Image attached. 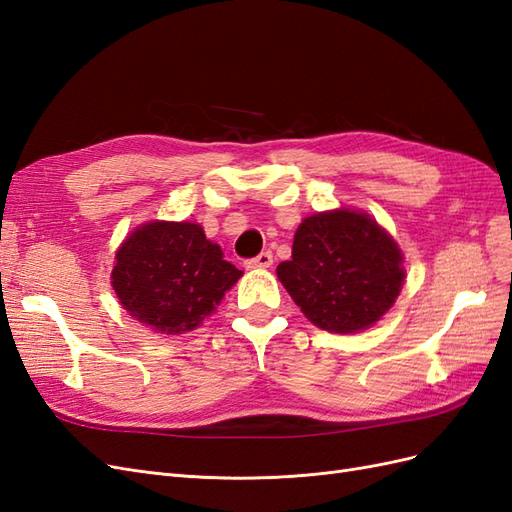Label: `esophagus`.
Instances as JSON below:
<instances>
[{
  "label": "esophagus",
  "mask_w": 512,
  "mask_h": 512,
  "mask_svg": "<svg viewBox=\"0 0 512 512\" xmlns=\"http://www.w3.org/2000/svg\"><path fill=\"white\" fill-rule=\"evenodd\" d=\"M273 265V254L271 252H262L256 258H250L245 262L247 269H269Z\"/></svg>",
  "instance_id": "34e87169"
}]
</instances>
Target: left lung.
<instances>
[{"label":"left lung","instance_id":"8db88e82","mask_svg":"<svg viewBox=\"0 0 512 512\" xmlns=\"http://www.w3.org/2000/svg\"><path fill=\"white\" fill-rule=\"evenodd\" d=\"M277 277L316 327L356 333L389 312L406 271L397 243L376 220L335 209L301 222Z\"/></svg>","mask_w":512,"mask_h":512}]
</instances>
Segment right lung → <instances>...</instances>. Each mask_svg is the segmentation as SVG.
Wrapping results in <instances>:
<instances>
[{
	"instance_id": "obj_1",
	"label": "right lung",
	"mask_w": 512,
	"mask_h": 512,
	"mask_svg": "<svg viewBox=\"0 0 512 512\" xmlns=\"http://www.w3.org/2000/svg\"><path fill=\"white\" fill-rule=\"evenodd\" d=\"M241 275L198 224L149 222L121 243L111 284L132 318L181 335L200 327Z\"/></svg>"
}]
</instances>
